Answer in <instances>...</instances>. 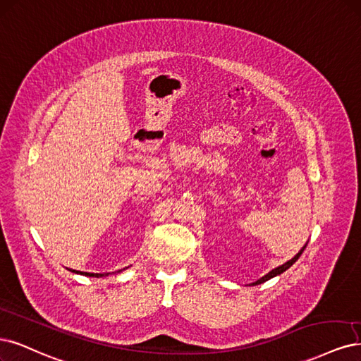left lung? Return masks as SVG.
I'll return each instance as SVG.
<instances>
[{
  "label": "left lung",
  "mask_w": 361,
  "mask_h": 361,
  "mask_svg": "<svg viewBox=\"0 0 361 361\" xmlns=\"http://www.w3.org/2000/svg\"><path fill=\"white\" fill-rule=\"evenodd\" d=\"M305 247H306V245L302 247V250L299 251V252H297L290 261H287V263H285V264H282V266H279V267H276V269H273V270H270L269 273H267V275H264L263 278H259L258 281H255V282H252L251 285H258V283H263V282H266V281H269V279H271V278H275V276H278V275H281V273H283L285 270H287V269H290L294 263H295V261L297 259H299V257L302 255V252L305 251Z\"/></svg>",
  "instance_id": "1"
}]
</instances>
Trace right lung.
Returning a JSON list of instances; mask_svg holds the SVG:
<instances>
[{
	"label": "right lung",
	"mask_w": 361,
	"mask_h": 361,
	"mask_svg": "<svg viewBox=\"0 0 361 361\" xmlns=\"http://www.w3.org/2000/svg\"><path fill=\"white\" fill-rule=\"evenodd\" d=\"M127 269V267H126ZM126 269H122V270H126ZM122 270H118V271H122ZM70 271H73V273H80V275H85V276H92V278H102V276H107L109 273H88V271H78V270H71L70 269ZM116 273V271H115Z\"/></svg>",
	"instance_id": "obj_1"
}]
</instances>
